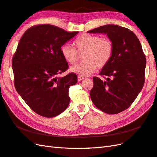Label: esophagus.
Returning a JSON list of instances; mask_svg holds the SVG:
<instances>
[{
	"label": "esophagus",
	"instance_id": "obj_1",
	"mask_svg": "<svg viewBox=\"0 0 157 157\" xmlns=\"http://www.w3.org/2000/svg\"><path fill=\"white\" fill-rule=\"evenodd\" d=\"M77 79H78V81H81L82 80H83V79H84V77H82V76H78V77H77Z\"/></svg>",
	"mask_w": 157,
	"mask_h": 157
}]
</instances>
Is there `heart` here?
Returning a JSON list of instances; mask_svg holds the SVG:
<instances>
[{
	"mask_svg": "<svg viewBox=\"0 0 157 157\" xmlns=\"http://www.w3.org/2000/svg\"><path fill=\"white\" fill-rule=\"evenodd\" d=\"M76 48L70 44L61 48L63 58L69 64H75L78 59V53L82 54L83 62L71 67L70 71L80 76H87L93 73L97 67L102 68L112 58L113 44L106 37L82 34L75 40Z\"/></svg>",
	"mask_w": 157,
	"mask_h": 157,
	"instance_id": "heart-1",
	"label": "heart"
}]
</instances>
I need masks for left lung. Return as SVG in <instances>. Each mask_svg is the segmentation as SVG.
I'll use <instances>...</instances> for the list:
<instances>
[{"instance_id":"left-lung-1","label":"left lung","mask_w":157,"mask_h":157,"mask_svg":"<svg viewBox=\"0 0 157 157\" xmlns=\"http://www.w3.org/2000/svg\"><path fill=\"white\" fill-rule=\"evenodd\" d=\"M106 34L113 42V53L109 63L93 77L90 92L92 101L107 114H117L127 109L142 90L144 83L146 57L138 38L129 29L106 25L88 31Z\"/></svg>"}]
</instances>
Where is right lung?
<instances>
[{"label": "right lung", "instance_id": "right-lung-1", "mask_svg": "<svg viewBox=\"0 0 157 157\" xmlns=\"http://www.w3.org/2000/svg\"><path fill=\"white\" fill-rule=\"evenodd\" d=\"M78 33L54 25H40L29 29L19 41L12 60L15 89L40 116L56 117L69 105L68 89L77 82V76H56L68 67L61 47Z\"/></svg>", "mask_w": 157, "mask_h": 157}]
</instances>
